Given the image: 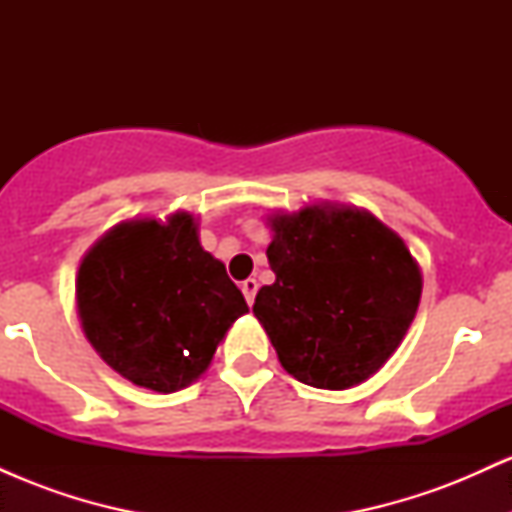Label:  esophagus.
<instances>
[{
    "label": "esophagus",
    "instance_id": "1",
    "mask_svg": "<svg viewBox=\"0 0 512 512\" xmlns=\"http://www.w3.org/2000/svg\"><path fill=\"white\" fill-rule=\"evenodd\" d=\"M240 289H243V296L248 305L255 303V296H257V289H260V284H257V279H245L243 284H240Z\"/></svg>",
    "mask_w": 512,
    "mask_h": 512
}]
</instances>
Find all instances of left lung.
<instances>
[{"label": "left lung", "instance_id": "1", "mask_svg": "<svg viewBox=\"0 0 512 512\" xmlns=\"http://www.w3.org/2000/svg\"><path fill=\"white\" fill-rule=\"evenodd\" d=\"M267 260L276 281L252 313L281 366L320 390H346L397 351L421 298L404 240L368 211L310 204L272 214Z\"/></svg>", "mask_w": 512, "mask_h": 512}]
</instances>
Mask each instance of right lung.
<instances>
[{
  "instance_id": "obj_1",
  "label": "right lung",
  "mask_w": 512,
  "mask_h": 512,
  "mask_svg": "<svg viewBox=\"0 0 512 512\" xmlns=\"http://www.w3.org/2000/svg\"><path fill=\"white\" fill-rule=\"evenodd\" d=\"M76 310L98 356L129 383L154 392L192 385L228 327L248 313L223 262L199 243L197 221L117 223L86 252Z\"/></svg>"
}]
</instances>
